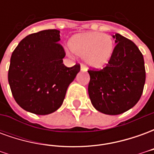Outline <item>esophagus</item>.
Segmentation results:
<instances>
[{"label": "esophagus", "mask_w": 154, "mask_h": 154, "mask_svg": "<svg viewBox=\"0 0 154 154\" xmlns=\"http://www.w3.org/2000/svg\"><path fill=\"white\" fill-rule=\"evenodd\" d=\"M81 71H82V72H85V71H87V67H86L84 64H82V65H81Z\"/></svg>", "instance_id": "1"}]
</instances>
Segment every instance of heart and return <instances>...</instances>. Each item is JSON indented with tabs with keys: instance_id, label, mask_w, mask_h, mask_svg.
I'll list each match as a JSON object with an SVG mask.
<instances>
[{
	"instance_id": "obj_1",
	"label": "heart",
	"mask_w": 154,
	"mask_h": 154,
	"mask_svg": "<svg viewBox=\"0 0 154 154\" xmlns=\"http://www.w3.org/2000/svg\"><path fill=\"white\" fill-rule=\"evenodd\" d=\"M71 51L83 56L86 63L93 68H102L110 62L114 53V41L109 35L85 33L74 35L68 42Z\"/></svg>"
}]
</instances>
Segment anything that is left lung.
<instances>
[{"instance_id": "8db88e82", "label": "left lung", "mask_w": 154, "mask_h": 154, "mask_svg": "<svg viewBox=\"0 0 154 154\" xmlns=\"http://www.w3.org/2000/svg\"><path fill=\"white\" fill-rule=\"evenodd\" d=\"M116 47L110 62L101 70H88V94L98 111L116 116L135 106L145 83L142 53L135 44L119 34L113 35Z\"/></svg>"}]
</instances>
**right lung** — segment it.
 Returning <instances> with one entry per match:
<instances>
[{
  "instance_id": "1",
  "label": "right lung",
  "mask_w": 154,
  "mask_h": 154,
  "mask_svg": "<svg viewBox=\"0 0 154 154\" xmlns=\"http://www.w3.org/2000/svg\"><path fill=\"white\" fill-rule=\"evenodd\" d=\"M59 34L57 29L31 34L12 53L8 82L14 99L26 111L42 116L56 111L80 71V64L63 63L66 54Z\"/></svg>"
}]
</instances>
